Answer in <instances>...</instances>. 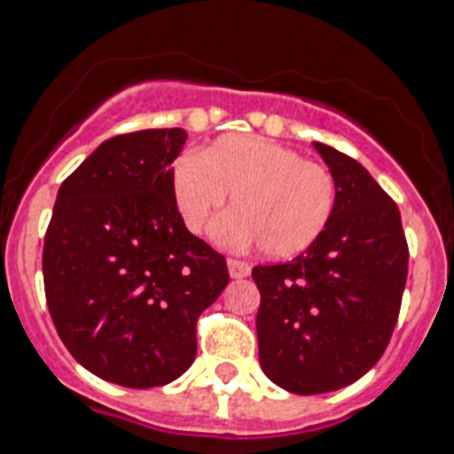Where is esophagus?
<instances>
[{"label": "esophagus", "instance_id": "esophagus-1", "mask_svg": "<svg viewBox=\"0 0 454 454\" xmlns=\"http://www.w3.org/2000/svg\"><path fill=\"white\" fill-rule=\"evenodd\" d=\"M228 271H231L232 278H244V276L251 274V265L239 258H228Z\"/></svg>", "mask_w": 454, "mask_h": 454}]
</instances>
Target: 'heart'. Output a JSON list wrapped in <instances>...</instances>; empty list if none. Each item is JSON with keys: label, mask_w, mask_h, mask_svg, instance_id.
Returning <instances> with one entry per match:
<instances>
[{"label": "heart", "mask_w": 454, "mask_h": 454, "mask_svg": "<svg viewBox=\"0 0 454 454\" xmlns=\"http://www.w3.org/2000/svg\"><path fill=\"white\" fill-rule=\"evenodd\" d=\"M173 199L184 226L203 232L228 194L238 210L215 223L223 244L258 242L270 258H293L320 239L336 210L333 173L262 137L231 134L173 168Z\"/></svg>", "instance_id": "heart-1"}]
</instances>
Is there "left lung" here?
Wrapping results in <instances>:
<instances>
[{"label": "left lung", "instance_id": "obj_1", "mask_svg": "<svg viewBox=\"0 0 454 454\" xmlns=\"http://www.w3.org/2000/svg\"><path fill=\"white\" fill-rule=\"evenodd\" d=\"M338 187L320 239L281 265H255L262 372L286 391L317 395L361 380L395 329L409 247L397 205L356 160L315 144Z\"/></svg>", "mask_w": 454, "mask_h": 454}]
</instances>
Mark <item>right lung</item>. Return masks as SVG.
<instances>
[{
	"label": "right lung",
	"instance_id": "right-lung-1",
	"mask_svg": "<svg viewBox=\"0 0 454 454\" xmlns=\"http://www.w3.org/2000/svg\"><path fill=\"white\" fill-rule=\"evenodd\" d=\"M184 141L180 128L102 141L61 183L45 232L59 338L77 364L128 388L164 386L194 364L199 315L231 278L173 199Z\"/></svg>",
	"mask_w": 454,
	"mask_h": 454
}]
</instances>
